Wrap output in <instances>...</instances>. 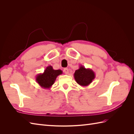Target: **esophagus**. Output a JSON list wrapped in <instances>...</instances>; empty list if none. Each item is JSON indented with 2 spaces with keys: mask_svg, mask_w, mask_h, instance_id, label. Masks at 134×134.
<instances>
[{
  "mask_svg": "<svg viewBox=\"0 0 134 134\" xmlns=\"http://www.w3.org/2000/svg\"><path fill=\"white\" fill-rule=\"evenodd\" d=\"M64 72H65V74H68L69 73V69L68 68H65L64 69Z\"/></svg>",
  "mask_w": 134,
  "mask_h": 134,
  "instance_id": "obj_1",
  "label": "esophagus"
}]
</instances>
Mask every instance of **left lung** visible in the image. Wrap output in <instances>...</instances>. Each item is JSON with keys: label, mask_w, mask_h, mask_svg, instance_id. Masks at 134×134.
Here are the masks:
<instances>
[{"label": "left lung", "mask_w": 134, "mask_h": 134, "mask_svg": "<svg viewBox=\"0 0 134 134\" xmlns=\"http://www.w3.org/2000/svg\"><path fill=\"white\" fill-rule=\"evenodd\" d=\"M74 79L76 83L82 87L89 86L94 79L96 75L94 72L91 69H86L81 65L78 70H75L74 74Z\"/></svg>", "instance_id": "8db88e82"}]
</instances>
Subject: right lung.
Here are the masks:
<instances>
[{
    "label": "right lung",
    "instance_id": "1",
    "mask_svg": "<svg viewBox=\"0 0 134 134\" xmlns=\"http://www.w3.org/2000/svg\"><path fill=\"white\" fill-rule=\"evenodd\" d=\"M63 74L60 69L54 70L52 66H48L43 73L38 74L36 81L43 89H50L55 82L58 76Z\"/></svg>",
    "mask_w": 134,
    "mask_h": 134
}]
</instances>
